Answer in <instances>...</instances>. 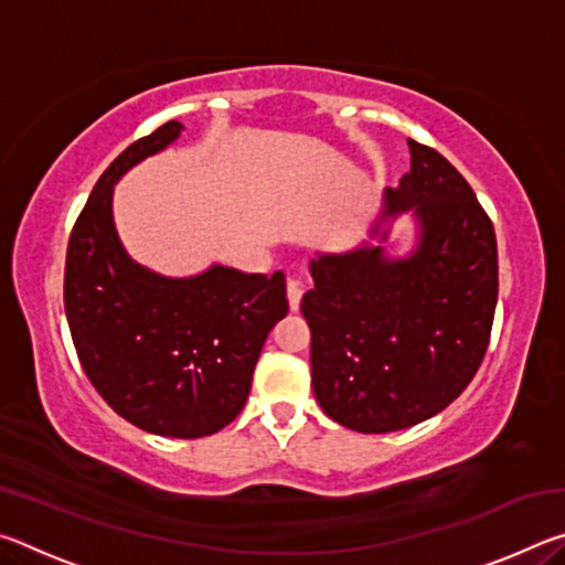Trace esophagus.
<instances>
[{
  "label": "esophagus",
  "instance_id": "esophagus-1",
  "mask_svg": "<svg viewBox=\"0 0 565 565\" xmlns=\"http://www.w3.org/2000/svg\"><path fill=\"white\" fill-rule=\"evenodd\" d=\"M286 294H289V306H291V311H299V306H301V296H303V286H301V281L291 279L289 284H286Z\"/></svg>",
  "mask_w": 565,
  "mask_h": 565
}]
</instances>
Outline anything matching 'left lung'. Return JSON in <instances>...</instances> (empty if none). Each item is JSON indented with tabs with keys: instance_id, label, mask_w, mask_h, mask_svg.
<instances>
[{
	"instance_id": "left-lung-1",
	"label": "left lung",
	"mask_w": 565,
	"mask_h": 565,
	"mask_svg": "<svg viewBox=\"0 0 565 565\" xmlns=\"http://www.w3.org/2000/svg\"><path fill=\"white\" fill-rule=\"evenodd\" d=\"M411 171L386 189L371 236L414 212L404 259L361 244L311 262L301 313L311 329V386L323 414L359 434L436 416L471 384L489 349L499 248L489 214L451 161L408 139Z\"/></svg>"
}]
</instances>
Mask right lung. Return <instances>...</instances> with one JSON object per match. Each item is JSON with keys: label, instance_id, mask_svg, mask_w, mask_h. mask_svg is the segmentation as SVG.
Returning a JSON list of instances; mask_svg holds the SVG:
<instances>
[{"label": "right lung", "instance_id": "1", "mask_svg": "<svg viewBox=\"0 0 565 565\" xmlns=\"http://www.w3.org/2000/svg\"><path fill=\"white\" fill-rule=\"evenodd\" d=\"M181 129L161 124L99 177L66 246L64 311L84 374L121 418L157 436L202 438L242 414L264 341L289 301L284 271L214 264L171 279L124 252L114 184Z\"/></svg>", "mask_w": 565, "mask_h": 565}]
</instances>
